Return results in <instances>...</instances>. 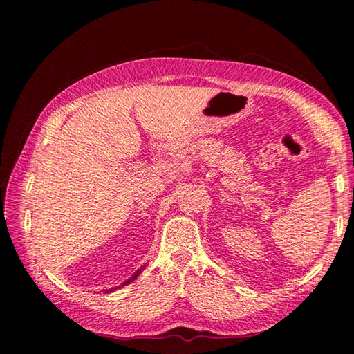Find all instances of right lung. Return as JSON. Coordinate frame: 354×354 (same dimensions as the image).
Here are the masks:
<instances>
[{
    "instance_id": "right-lung-1",
    "label": "right lung",
    "mask_w": 354,
    "mask_h": 354,
    "mask_svg": "<svg viewBox=\"0 0 354 354\" xmlns=\"http://www.w3.org/2000/svg\"><path fill=\"white\" fill-rule=\"evenodd\" d=\"M140 272H141V269H140V270H137V272H135V274H133V275H132V277L129 278V280H127V281H124V283H123V286H126V284H129V283H132V281L135 280V278H137V277H138V274H140ZM115 289H117V288H115ZM111 290H114V289H111Z\"/></svg>"
}]
</instances>
